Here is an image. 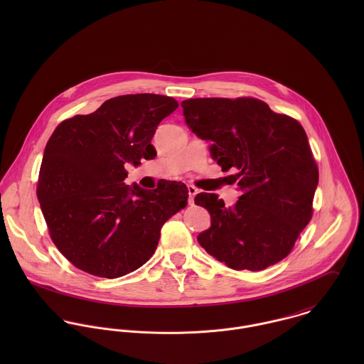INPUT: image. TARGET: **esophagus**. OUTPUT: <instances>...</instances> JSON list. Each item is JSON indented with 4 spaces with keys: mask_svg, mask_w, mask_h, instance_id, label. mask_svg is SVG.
Instances as JSON below:
<instances>
[{
    "mask_svg": "<svg viewBox=\"0 0 364 364\" xmlns=\"http://www.w3.org/2000/svg\"><path fill=\"white\" fill-rule=\"evenodd\" d=\"M188 192H189V205H193L195 203V196L198 195V189L192 185L188 186Z\"/></svg>",
    "mask_w": 364,
    "mask_h": 364,
    "instance_id": "esophagus-1",
    "label": "esophagus"
}]
</instances>
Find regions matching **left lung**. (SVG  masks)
<instances>
[{
	"label": "left lung",
	"instance_id": "obj_1",
	"mask_svg": "<svg viewBox=\"0 0 364 364\" xmlns=\"http://www.w3.org/2000/svg\"><path fill=\"white\" fill-rule=\"evenodd\" d=\"M181 106L188 127L211 141V158L237 171L241 196L225 208L215 193H199L210 228L199 244L235 270H262L286 258L310 223L318 166L303 126L255 98H196Z\"/></svg>",
	"mask_w": 364,
	"mask_h": 364
}]
</instances>
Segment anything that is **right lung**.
Segmentation results:
<instances>
[{"instance_id": "add662e5", "label": "right lung", "mask_w": 364, "mask_h": 364, "mask_svg": "<svg viewBox=\"0 0 364 364\" xmlns=\"http://www.w3.org/2000/svg\"><path fill=\"white\" fill-rule=\"evenodd\" d=\"M176 107L171 97L120 95L53 132L38 199L54 245L75 267L107 279L139 269L156 252L164 223L186 206L182 182L153 191L124 183L126 164L156 156V126Z\"/></svg>"}]
</instances>
